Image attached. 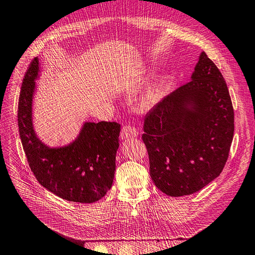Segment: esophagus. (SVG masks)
Returning <instances> with one entry per match:
<instances>
[{
	"instance_id": "34e87169",
	"label": "esophagus",
	"mask_w": 255,
	"mask_h": 255,
	"mask_svg": "<svg viewBox=\"0 0 255 255\" xmlns=\"http://www.w3.org/2000/svg\"><path fill=\"white\" fill-rule=\"evenodd\" d=\"M137 136H138V130L136 129V128L132 126H126L121 129L120 138L122 140H128V139H130V138H135Z\"/></svg>"
}]
</instances>
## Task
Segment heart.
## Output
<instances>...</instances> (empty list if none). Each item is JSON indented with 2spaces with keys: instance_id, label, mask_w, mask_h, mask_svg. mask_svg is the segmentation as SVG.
<instances>
[{
  "instance_id": "b5f03b06",
  "label": "heart",
  "mask_w": 255,
  "mask_h": 255,
  "mask_svg": "<svg viewBox=\"0 0 255 255\" xmlns=\"http://www.w3.org/2000/svg\"><path fill=\"white\" fill-rule=\"evenodd\" d=\"M154 98H155V94H154V91H151L150 94H149V96H148V98H146V102H152L153 100H154Z\"/></svg>"
}]
</instances>
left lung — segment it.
Returning <instances> with one entry per match:
<instances>
[{"instance_id":"left-lung-1","label":"left lung","mask_w":255,"mask_h":255,"mask_svg":"<svg viewBox=\"0 0 255 255\" xmlns=\"http://www.w3.org/2000/svg\"><path fill=\"white\" fill-rule=\"evenodd\" d=\"M142 140L150 175L170 197L191 195L217 177L234 135V110L227 83L205 52L191 80L145 115Z\"/></svg>"}]
</instances>
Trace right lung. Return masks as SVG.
<instances>
[{
  "mask_svg": "<svg viewBox=\"0 0 255 255\" xmlns=\"http://www.w3.org/2000/svg\"><path fill=\"white\" fill-rule=\"evenodd\" d=\"M39 61L34 58L22 82L18 126L23 150L37 181L67 201L92 203L102 199L113 185L116 153L119 148L117 122H86L69 145L49 148L36 136L32 101Z\"/></svg>",
  "mask_w": 255,
  "mask_h": 255,
  "instance_id": "right-lung-1",
  "label": "right lung"
}]
</instances>
